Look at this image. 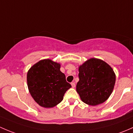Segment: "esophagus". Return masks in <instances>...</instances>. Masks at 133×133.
<instances>
[{"label": "esophagus", "instance_id": "esophagus-1", "mask_svg": "<svg viewBox=\"0 0 133 133\" xmlns=\"http://www.w3.org/2000/svg\"><path fill=\"white\" fill-rule=\"evenodd\" d=\"M71 85H72V88L76 87V84H75V83H71Z\"/></svg>", "mask_w": 133, "mask_h": 133}]
</instances>
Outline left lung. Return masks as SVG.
Here are the masks:
<instances>
[{"label": "left lung", "mask_w": 133, "mask_h": 133, "mask_svg": "<svg viewBox=\"0 0 133 133\" xmlns=\"http://www.w3.org/2000/svg\"><path fill=\"white\" fill-rule=\"evenodd\" d=\"M77 92L84 103L96 106L106 101L113 91L116 77L104 61L91 58L79 68Z\"/></svg>", "instance_id": "8db88e82"}]
</instances>
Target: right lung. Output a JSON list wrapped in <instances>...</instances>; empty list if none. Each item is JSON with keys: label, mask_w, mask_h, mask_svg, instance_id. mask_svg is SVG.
<instances>
[{"label": "right lung", "mask_w": 133, "mask_h": 133, "mask_svg": "<svg viewBox=\"0 0 133 133\" xmlns=\"http://www.w3.org/2000/svg\"><path fill=\"white\" fill-rule=\"evenodd\" d=\"M27 86L31 96L44 108H52L63 101L65 92L72 87L60 65L50 59L41 60L27 72Z\"/></svg>", "instance_id": "1"}]
</instances>
